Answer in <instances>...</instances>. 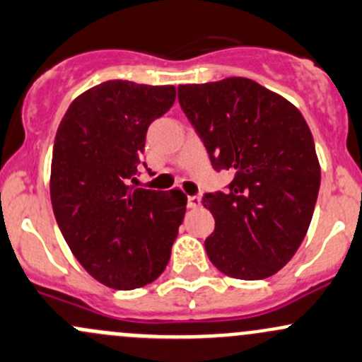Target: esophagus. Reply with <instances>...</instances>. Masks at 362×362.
I'll return each instance as SVG.
<instances>
[{"instance_id":"1","label":"esophagus","mask_w":362,"mask_h":362,"mask_svg":"<svg viewBox=\"0 0 362 362\" xmlns=\"http://www.w3.org/2000/svg\"><path fill=\"white\" fill-rule=\"evenodd\" d=\"M187 206L191 210H196V208L201 206V197L199 196H189L187 197Z\"/></svg>"}]
</instances>
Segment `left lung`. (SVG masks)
I'll return each instance as SVG.
<instances>
[{
    "instance_id": "8db88e82",
    "label": "left lung",
    "mask_w": 362,
    "mask_h": 362,
    "mask_svg": "<svg viewBox=\"0 0 362 362\" xmlns=\"http://www.w3.org/2000/svg\"><path fill=\"white\" fill-rule=\"evenodd\" d=\"M178 102L227 191L204 194L215 230L204 241L220 272L255 281L283 269L305 238L321 185L312 133L295 105L246 78L180 85Z\"/></svg>"
}]
</instances>
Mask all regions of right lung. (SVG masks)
Segmentation results:
<instances>
[{"instance_id":"1","label":"right lung","mask_w":362,"mask_h":362,"mask_svg":"<svg viewBox=\"0 0 362 362\" xmlns=\"http://www.w3.org/2000/svg\"><path fill=\"white\" fill-rule=\"evenodd\" d=\"M173 102L175 86L114 79L79 95L57 130L50 178L57 223L86 272L114 290L158 279L184 220L182 191L132 185L147 128Z\"/></svg>"}]
</instances>
